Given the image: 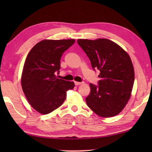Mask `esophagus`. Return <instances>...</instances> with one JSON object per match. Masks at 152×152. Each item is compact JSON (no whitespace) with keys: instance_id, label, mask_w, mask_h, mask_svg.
Listing matches in <instances>:
<instances>
[{"instance_id":"1","label":"esophagus","mask_w":152,"mask_h":152,"mask_svg":"<svg viewBox=\"0 0 152 152\" xmlns=\"http://www.w3.org/2000/svg\"><path fill=\"white\" fill-rule=\"evenodd\" d=\"M84 82H76V81H75L74 82V84H75V85H76V86H78V85H80V84H83Z\"/></svg>"}]
</instances>
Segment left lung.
<instances>
[{"label": "left lung", "mask_w": 152, "mask_h": 152, "mask_svg": "<svg viewBox=\"0 0 152 152\" xmlns=\"http://www.w3.org/2000/svg\"><path fill=\"white\" fill-rule=\"evenodd\" d=\"M77 42L91 60L92 68L100 71L99 86L90 84L87 105L100 117L115 116L124 109L132 95L135 73L130 56L107 39H79Z\"/></svg>", "instance_id": "1"}]
</instances>
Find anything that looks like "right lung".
<instances>
[{"label":"right lung","mask_w":152,"mask_h":152,"mask_svg":"<svg viewBox=\"0 0 152 152\" xmlns=\"http://www.w3.org/2000/svg\"><path fill=\"white\" fill-rule=\"evenodd\" d=\"M75 40L43 39L28 53L23 69L21 86L29 103L36 111L47 115L60 107L74 82L56 78L63 53Z\"/></svg>","instance_id":"obj_1"}]
</instances>
